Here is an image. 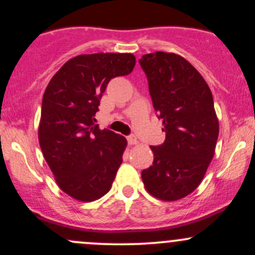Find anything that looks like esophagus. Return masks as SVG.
<instances>
[{
	"mask_svg": "<svg viewBox=\"0 0 255 255\" xmlns=\"http://www.w3.org/2000/svg\"><path fill=\"white\" fill-rule=\"evenodd\" d=\"M127 140H128V144H129V145H136V144H137L136 136H134V135L128 136Z\"/></svg>",
	"mask_w": 255,
	"mask_h": 255,
	"instance_id": "1",
	"label": "esophagus"
}]
</instances>
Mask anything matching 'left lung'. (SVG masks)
<instances>
[{"label":"left lung","instance_id":"obj_1","mask_svg":"<svg viewBox=\"0 0 255 255\" xmlns=\"http://www.w3.org/2000/svg\"><path fill=\"white\" fill-rule=\"evenodd\" d=\"M165 141L151 146L153 163L141 171L146 191L175 201L201 183L215 156L219 124L209 85L186 58L157 51L139 60Z\"/></svg>","mask_w":255,"mask_h":255}]
</instances>
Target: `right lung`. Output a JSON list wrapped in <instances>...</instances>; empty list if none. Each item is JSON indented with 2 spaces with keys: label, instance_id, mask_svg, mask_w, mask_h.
Segmentation results:
<instances>
[{
  "label": "right lung",
  "instance_id": "obj_1",
  "mask_svg": "<svg viewBox=\"0 0 255 255\" xmlns=\"http://www.w3.org/2000/svg\"><path fill=\"white\" fill-rule=\"evenodd\" d=\"M134 66L133 54L79 55L46 86L39 145L57 186L77 200L87 203L107 194L121 165L127 140L99 129L95 115L109 81L128 75Z\"/></svg>",
  "mask_w": 255,
  "mask_h": 255
}]
</instances>
